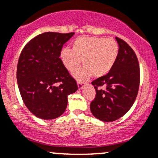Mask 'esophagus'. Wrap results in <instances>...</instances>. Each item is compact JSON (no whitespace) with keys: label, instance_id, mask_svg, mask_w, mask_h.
<instances>
[{"label":"esophagus","instance_id":"1","mask_svg":"<svg viewBox=\"0 0 158 158\" xmlns=\"http://www.w3.org/2000/svg\"><path fill=\"white\" fill-rule=\"evenodd\" d=\"M82 87H83V84L81 82H80V81H79V82H78V88H79V90H81Z\"/></svg>","mask_w":158,"mask_h":158}]
</instances>
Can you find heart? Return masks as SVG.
I'll return each instance as SVG.
<instances>
[{"mask_svg":"<svg viewBox=\"0 0 158 158\" xmlns=\"http://www.w3.org/2000/svg\"><path fill=\"white\" fill-rule=\"evenodd\" d=\"M119 54L118 44L115 40L99 37H79L72 43V50L64 48L61 51V59L69 71L80 65L84 67L73 73L79 81L90 78L102 77L111 71Z\"/></svg>","mask_w":158,"mask_h":158,"instance_id":"heart-1","label":"heart"}]
</instances>
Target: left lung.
Returning <instances> with one entry per match:
<instances>
[{
  "label": "left lung",
  "mask_w": 158,
  "mask_h": 158,
  "mask_svg": "<svg viewBox=\"0 0 158 158\" xmlns=\"http://www.w3.org/2000/svg\"><path fill=\"white\" fill-rule=\"evenodd\" d=\"M119 54L107 74L92 81L96 94L90 111L96 118L110 122L120 118L134 104L140 84L139 62L135 53L125 41L115 37Z\"/></svg>",
  "instance_id": "obj_1"
}]
</instances>
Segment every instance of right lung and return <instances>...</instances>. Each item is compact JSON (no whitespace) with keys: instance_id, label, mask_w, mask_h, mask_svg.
<instances>
[{"instance_id":"obj_1","label":"right lung","mask_w":158,"mask_h":158,"mask_svg":"<svg viewBox=\"0 0 158 158\" xmlns=\"http://www.w3.org/2000/svg\"><path fill=\"white\" fill-rule=\"evenodd\" d=\"M74 32H45L25 45L17 68L18 88L25 105L35 116L51 120L66 110L68 95L77 90L74 78L60 58Z\"/></svg>"}]
</instances>
